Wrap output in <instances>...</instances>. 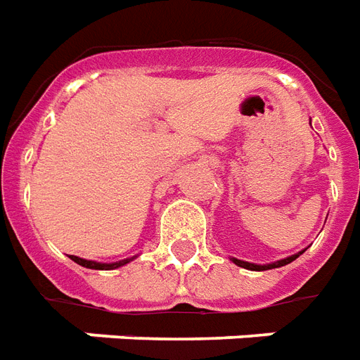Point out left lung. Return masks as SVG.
Returning <instances> with one entry per match:
<instances>
[{
    "label": "left lung",
    "instance_id": "8db88e82",
    "mask_svg": "<svg viewBox=\"0 0 360 360\" xmlns=\"http://www.w3.org/2000/svg\"><path fill=\"white\" fill-rule=\"evenodd\" d=\"M305 251V249H303ZM303 251H299L295 255H290L285 257V259H280V261H274V263H269V264H255V263H248V261H241V259H236V257H230L232 259V263L241 266V269H248V270H270V269H278V266H285V264H290L291 261H295Z\"/></svg>",
    "mask_w": 360,
    "mask_h": 360
}]
</instances>
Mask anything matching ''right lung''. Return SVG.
I'll list each match as a JSON object with an SVG mask.
<instances>
[{
  "mask_svg": "<svg viewBox=\"0 0 360 360\" xmlns=\"http://www.w3.org/2000/svg\"><path fill=\"white\" fill-rule=\"evenodd\" d=\"M70 259H72L76 264L84 266V269L115 270V269H119V266H124V264H128L130 261H134L136 257H130V259H122V261H117V263H97V261H88V259H82V257H76V255H70Z\"/></svg>",
  "mask_w": 360,
  "mask_h": 360,
  "instance_id": "obj_1",
  "label": "right lung"
}]
</instances>
